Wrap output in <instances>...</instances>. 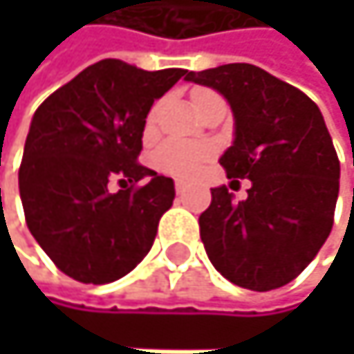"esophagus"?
I'll use <instances>...</instances> for the list:
<instances>
[{
    "label": "esophagus",
    "instance_id": "34e87169",
    "mask_svg": "<svg viewBox=\"0 0 354 354\" xmlns=\"http://www.w3.org/2000/svg\"><path fill=\"white\" fill-rule=\"evenodd\" d=\"M174 187H176V193H178V195H185V193L191 189V185H189L187 180H176V185H174Z\"/></svg>",
    "mask_w": 354,
    "mask_h": 354
}]
</instances>
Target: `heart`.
I'll return each mask as SVG.
<instances>
[{
  "label": "heart",
  "instance_id": "obj_1",
  "mask_svg": "<svg viewBox=\"0 0 354 354\" xmlns=\"http://www.w3.org/2000/svg\"><path fill=\"white\" fill-rule=\"evenodd\" d=\"M208 91H195L193 97L199 95H206ZM210 155L208 146H199L191 142H180V140H171L165 142L157 148L155 153V165L167 174L176 176H191L199 169L201 161Z\"/></svg>",
  "mask_w": 354,
  "mask_h": 354
}]
</instances>
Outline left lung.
I'll return each mask as SVG.
<instances>
[{
	"instance_id": "obj_1",
	"label": "left lung",
	"mask_w": 354,
	"mask_h": 354,
	"mask_svg": "<svg viewBox=\"0 0 354 354\" xmlns=\"http://www.w3.org/2000/svg\"><path fill=\"white\" fill-rule=\"evenodd\" d=\"M234 112V144L218 163L248 178V197L212 189L199 236L212 266L238 287L272 291L297 278L325 244L339 191V161L319 106L250 63L189 72Z\"/></svg>"
}]
</instances>
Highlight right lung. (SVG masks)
I'll return each instance as SVG.
<instances>
[{
  "label": "right lung",
  "instance_id": "right-lung-1",
  "mask_svg": "<svg viewBox=\"0 0 354 354\" xmlns=\"http://www.w3.org/2000/svg\"><path fill=\"white\" fill-rule=\"evenodd\" d=\"M185 74L104 59L35 110L19 169L21 201L31 236L70 278L114 282L151 250L176 191L138 155L151 106ZM112 180L124 189L112 194Z\"/></svg>",
  "mask_w": 354,
  "mask_h": 354
}]
</instances>
